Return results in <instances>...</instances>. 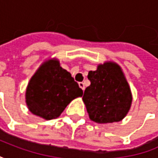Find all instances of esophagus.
Returning a JSON list of instances; mask_svg holds the SVG:
<instances>
[{
    "label": "esophagus",
    "instance_id": "1",
    "mask_svg": "<svg viewBox=\"0 0 158 158\" xmlns=\"http://www.w3.org/2000/svg\"><path fill=\"white\" fill-rule=\"evenodd\" d=\"M79 86H80V88H81L83 91H84V89H85V85H84V83H83V82H80V83H79Z\"/></svg>",
    "mask_w": 158,
    "mask_h": 158
}]
</instances>
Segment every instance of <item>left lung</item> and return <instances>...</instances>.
<instances>
[{"label": "left lung", "mask_w": 158, "mask_h": 158, "mask_svg": "<svg viewBox=\"0 0 158 158\" xmlns=\"http://www.w3.org/2000/svg\"><path fill=\"white\" fill-rule=\"evenodd\" d=\"M91 85L83 94L90 119L98 123L119 122L129 112L132 96L121 67L114 62L99 64L90 71Z\"/></svg>", "instance_id": "obj_1"}]
</instances>
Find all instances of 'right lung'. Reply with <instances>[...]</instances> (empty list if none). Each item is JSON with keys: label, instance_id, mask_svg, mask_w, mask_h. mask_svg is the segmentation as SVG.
Instances as JSON below:
<instances>
[{"label": "right lung", "instance_id": "obj_1", "mask_svg": "<svg viewBox=\"0 0 158 158\" xmlns=\"http://www.w3.org/2000/svg\"><path fill=\"white\" fill-rule=\"evenodd\" d=\"M83 96L71 74L58 59H48L32 76L26 91V102L32 114L45 120L59 117L67 106Z\"/></svg>", "mask_w": 158, "mask_h": 158}]
</instances>
